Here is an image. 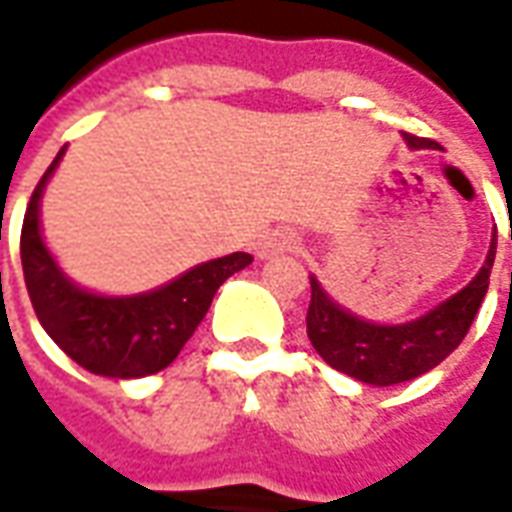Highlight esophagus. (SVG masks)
Instances as JSON below:
<instances>
[{"label":"esophagus","instance_id":"34e87169","mask_svg":"<svg viewBox=\"0 0 512 512\" xmlns=\"http://www.w3.org/2000/svg\"><path fill=\"white\" fill-rule=\"evenodd\" d=\"M293 235L285 233V230H271V233L260 235L255 244V255L260 257V260H266V257H277L282 255V252H290L293 249Z\"/></svg>","mask_w":512,"mask_h":512}]
</instances>
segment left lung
<instances>
[{
	"label": "left lung",
	"mask_w": 512,
	"mask_h": 512,
	"mask_svg": "<svg viewBox=\"0 0 512 512\" xmlns=\"http://www.w3.org/2000/svg\"><path fill=\"white\" fill-rule=\"evenodd\" d=\"M411 150L433 147L430 139L403 134ZM496 244L485 255L483 268L455 296L406 323H376L345 310L310 274L312 299L307 310V337L326 365L362 384L392 386L425 376L461 345L474 315L488 293Z\"/></svg>",
	"instance_id": "obj_1"
}]
</instances>
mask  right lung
Returning a JSON list of instances; mask_svg holds the SVG:
<instances>
[{
	"label": "right lung",
	"instance_id": "1",
	"mask_svg": "<svg viewBox=\"0 0 512 512\" xmlns=\"http://www.w3.org/2000/svg\"><path fill=\"white\" fill-rule=\"evenodd\" d=\"M65 147L51 161L32 191L24 230L21 266L40 326L76 365L106 378H142L175 362L211 307L224 279L252 263V255L233 252L183 271L134 296H104L73 282L51 255L40 230V200Z\"/></svg>",
	"mask_w": 512,
	"mask_h": 512
}]
</instances>
